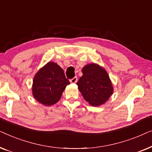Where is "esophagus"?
I'll list each match as a JSON object with an SVG mask.
<instances>
[{
	"mask_svg": "<svg viewBox=\"0 0 152 152\" xmlns=\"http://www.w3.org/2000/svg\"><path fill=\"white\" fill-rule=\"evenodd\" d=\"M70 83H72V84H75V83H76L77 82V77H75L70 79Z\"/></svg>",
	"mask_w": 152,
	"mask_h": 152,
	"instance_id": "esophagus-1",
	"label": "esophagus"
}]
</instances>
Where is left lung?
<instances>
[{
    "mask_svg": "<svg viewBox=\"0 0 152 152\" xmlns=\"http://www.w3.org/2000/svg\"><path fill=\"white\" fill-rule=\"evenodd\" d=\"M82 73L77 85L85 100L93 107L105 103L113 93V86L107 71L91 64L82 68Z\"/></svg>",
    "mask_w": 152,
    "mask_h": 152,
    "instance_id": "obj_1",
    "label": "left lung"
}]
</instances>
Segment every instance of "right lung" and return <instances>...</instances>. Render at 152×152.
<instances>
[{"label":"right lung","mask_w":152,"mask_h":152,"mask_svg":"<svg viewBox=\"0 0 152 152\" xmlns=\"http://www.w3.org/2000/svg\"><path fill=\"white\" fill-rule=\"evenodd\" d=\"M70 82L63 69L54 62H49L39 70L33 80L34 98L45 106L55 104Z\"/></svg>","instance_id":"1"}]
</instances>
